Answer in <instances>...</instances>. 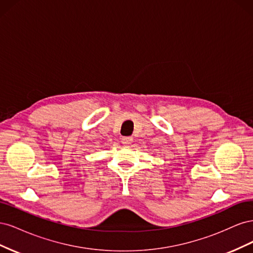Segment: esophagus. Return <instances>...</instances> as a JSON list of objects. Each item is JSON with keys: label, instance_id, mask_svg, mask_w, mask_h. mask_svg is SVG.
<instances>
[{"label": "esophagus", "instance_id": "esophagus-1", "mask_svg": "<svg viewBox=\"0 0 253 253\" xmlns=\"http://www.w3.org/2000/svg\"><path fill=\"white\" fill-rule=\"evenodd\" d=\"M121 142L126 145H128L133 142V138L132 137H124V138L121 139Z\"/></svg>", "mask_w": 253, "mask_h": 253}]
</instances>
